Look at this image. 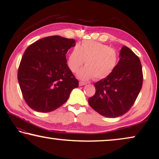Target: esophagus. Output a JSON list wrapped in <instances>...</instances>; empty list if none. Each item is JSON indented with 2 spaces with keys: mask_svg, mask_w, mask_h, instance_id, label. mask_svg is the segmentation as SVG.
<instances>
[{
  "mask_svg": "<svg viewBox=\"0 0 159 159\" xmlns=\"http://www.w3.org/2000/svg\"><path fill=\"white\" fill-rule=\"evenodd\" d=\"M86 84H87V83L84 82H80V83H79V85L80 86V87H82V86H84Z\"/></svg>",
  "mask_w": 159,
  "mask_h": 159,
  "instance_id": "34e87169",
  "label": "esophagus"
}]
</instances>
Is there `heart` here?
<instances>
[{
    "label": "heart",
    "mask_w": 159,
    "mask_h": 159,
    "mask_svg": "<svg viewBox=\"0 0 159 159\" xmlns=\"http://www.w3.org/2000/svg\"><path fill=\"white\" fill-rule=\"evenodd\" d=\"M86 66L77 72L82 80L104 79L112 73L117 66V51L107 44L93 40H86L75 46L68 58V66L75 72L84 63Z\"/></svg>",
    "instance_id": "1"
}]
</instances>
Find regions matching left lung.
Returning <instances> with one entry per match:
<instances>
[{
    "label": "left lung",
    "mask_w": 159,
    "mask_h": 159,
    "mask_svg": "<svg viewBox=\"0 0 159 159\" xmlns=\"http://www.w3.org/2000/svg\"><path fill=\"white\" fill-rule=\"evenodd\" d=\"M143 81L140 58L129 47H122L117 66L109 76L94 84L96 93L89 98V104L105 117L122 116L134 104Z\"/></svg>",
    "instance_id": "left-lung-1"
}]
</instances>
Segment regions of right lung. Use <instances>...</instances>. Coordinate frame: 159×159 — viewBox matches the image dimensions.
Segmentation results:
<instances>
[{
  "mask_svg": "<svg viewBox=\"0 0 159 159\" xmlns=\"http://www.w3.org/2000/svg\"><path fill=\"white\" fill-rule=\"evenodd\" d=\"M75 40L58 35L44 38L27 47L18 70L25 101L33 110L49 112L68 99L79 82L67 65L66 54Z\"/></svg>",
  "mask_w": 159,
  "mask_h": 159,
  "instance_id": "1",
  "label": "right lung"
}]
</instances>
